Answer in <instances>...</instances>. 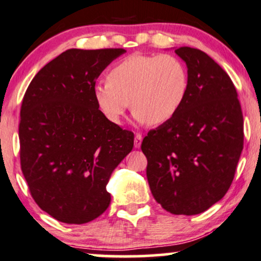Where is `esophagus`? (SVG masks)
<instances>
[{"label":"esophagus","instance_id":"34e87169","mask_svg":"<svg viewBox=\"0 0 261 261\" xmlns=\"http://www.w3.org/2000/svg\"><path fill=\"white\" fill-rule=\"evenodd\" d=\"M141 143H143V137H141L140 134H137L136 138H134V147H136V149H139L141 146Z\"/></svg>","mask_w":261,"mask_h":261}]
</instances>
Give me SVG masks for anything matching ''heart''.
<instances>
[{"instance_id":"heart-1","label":"heart","mask_w":261,"mask_h":261,"mask_svg":"<svg viewBox=\"0 0 261 261\" xmlns=\"http://www.w3.org/2000/svg\"><path fill=\"white\" fill-rule=\"evenodd\" d=\"M109 81L93 87L102 115L120 124L129 106L139 124L160 125L175 117L189 91L185 64L170 54H132L112 67Z\"/></svg>"}]
</instances>
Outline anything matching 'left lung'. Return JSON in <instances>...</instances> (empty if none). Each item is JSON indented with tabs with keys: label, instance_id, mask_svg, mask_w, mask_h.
Masks as SVG:
<instances>
[{
	"label": "left lung",
	"instance_id": "1",
	"mask_svg": "<svg viewBox=\"0 0 261 261\" xmlns=\"http://www.w3.org/2000/svg\"><path fill=\"white\" fill-rule=\"evenodd\" d=\"M189 73L174 118L150 130L141 150L151 194L172 214L195 215L224 197L243 149V116L232 81L208 54L175 48Z\"/></svg>",
	"mask_w": 261,
	"mask_h": 261
}]
</instances>
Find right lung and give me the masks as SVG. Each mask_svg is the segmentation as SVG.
<instances>
[{
    "label": "right lung",
    "instance_id": "right-lung-1",
    "mask_svg": "<svg viewBox=\"0 0 261 261\" xmlns=\"http://www.w3.org/2000/svg\"><path fill=\"white\" fill-rule=\"evenodd\" d=\"M122 48L69 49L29 85L20 110V165L32 198L65 224H86L110 204L116 167L133 149L134 134L111 123L93 96L95 80Z\"/></svg>",
    "mask_w": 261,
    "mask_h": 261
}]
</instances>
